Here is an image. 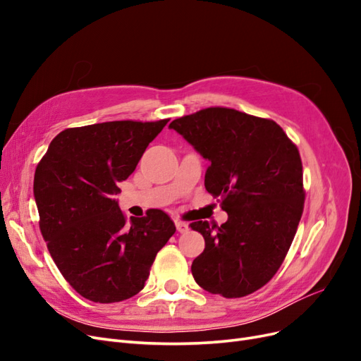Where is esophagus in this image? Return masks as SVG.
I'll return each instance as SVG.
<instances>
[{"mask_svg":"<svg viewBox=\"0 0 361 361\" xmlns=\"http://www.w3.org/2000/svg\"><path fill=\"white\" fill-rule=\"evenodd\" d=\"M176 228H178L179 233H187L190 231L188 224L185 221H180V220H176Z\"/></svg>","mask_w":361,"mask_h":361,"instance_id":"esophagus-1","label":"esophagus"}]
</instances>
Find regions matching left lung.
I'll use <instances>...</instances> for the list:
<instances>
[{
    "instance_id": "left-lung-1",
    "label": "left lung",
    "mask_w": 361,
    "mask_h": 361,
    "mask_svg": "<svg viewBox=\"0 0 361 361\" xmlns=\"http://www.w3.org/2000/svg\"><path fill=\"white\" fill-rule=\"evenodd\" d=\"M170 128L211 161L204 188L228 215L221 226L190 224L204 238L191 265L194 280L224 298L256 292L281 267L302 215L297 145L274 120L226 106L182 116Z\"/></svg>"
}]
</instances>
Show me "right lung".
I'll return each instance as SVG.
<instances>
[{"label":"right lung","instance_id":"add662e5","mask_svg":"<svg viewBox=\"0 0 361 361\" xmlns=\"http://www.w3.org/2000/svg\"><path fill=\"white\" fill-rule=\"evenodd\" d=\"M169 118L68 128L36 167L39 226L61 276L81 297L117 302L145 288L158 251L176 232L161 209L129 220L114 195Z\"/></svg>","mask_w":361,"mask_h":361}]
</instances>
